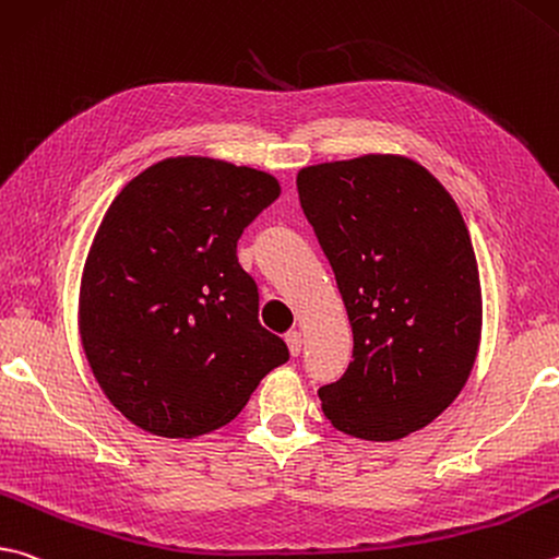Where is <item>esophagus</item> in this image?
I'll return each instance as SVG.
<instances>
[{"mask_svg": "<svg viewBox=\"0 0 559 559\" xmlns=\"http://www.w3.org/2000/svg\"><path fill=\"white\" fill-rule=\"evenodd\" d=\"M286 344H288V352L290 357H298L300 349H302V334L298 330H293L286 334Z\"/></svg>", "mask_w": 559, "mask_h": 559, "instance_id": "obj_1", "label": "esophagus"}]
</instances>
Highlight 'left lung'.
I'll return each instance as SVG.
<instances>
[{"label": "left lung", "mask_w": 559, "mask_h": 559, "mask_svg": "<svg viewBox=\"0 0 559 559\" xmlns=\"http://www.w3.org/2000/svg\"><path fill=\"white\" fill-rule=\"evenodd\" d=\"M300 207L337 278L354 352L322 411L352 438L391 442L460 395L481 340V286L462 212L420 164L391 154L308 166Z\"/></svg>", "instance_id": "obj_1"}]
</instances>
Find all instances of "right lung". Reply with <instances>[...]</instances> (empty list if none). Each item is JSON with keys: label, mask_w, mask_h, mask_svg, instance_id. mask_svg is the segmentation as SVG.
<instances>
[{"label": "right lung", "mask_w": 559, "mask_h": 559, "mask_svg": "<svg viewBox=\"0 0 559 559\" xmlns=\"http://www.w3.org/2000/svg\"><path fill=\"white\" fill-rule=\"evenodd\" d=\"M281 195L227 160H158L121 188L90 247L80 340L99 389L136 428L195 438L235 420L286 342L259 322L237 241Z\"/></svg>", "instance_id": "1"}]
</instances>
